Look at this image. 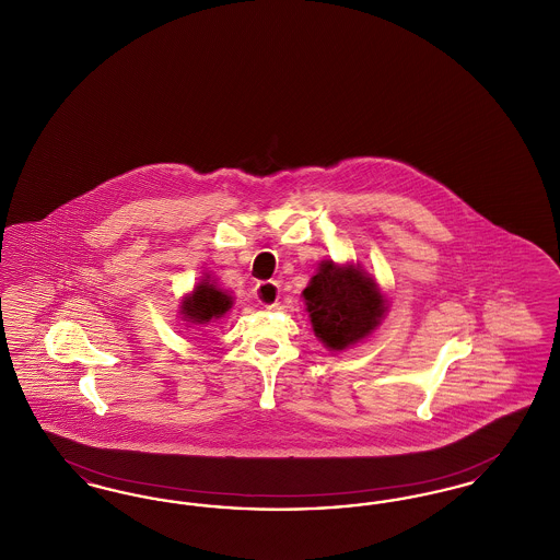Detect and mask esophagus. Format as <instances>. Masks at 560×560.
Segmentation results:
<instances>
[{"label": "esophagus", "mask_w": 560, "mask_h": 560, "mask_svg": "<svg viewBox=\"0 0 560 560\" xmlns=\"http://www.w3.org/2000/svg\"><path fill=\"white\" fill-rule=\"evenodd\" d=\"M256 298L267 308H275L279 304V285L275 281H262L256 285Z\"/></svg>", "instance_id": "1"}]
</instances>
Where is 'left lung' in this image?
I'll use <instances>...</instances> for the list:
<instances>
[{
  "instance_id": "8db88e82",
  "label": "left lung",
  "mask_w": 560,
  "mask_h": 560,
  "mask_svg": "<svg viewBox=\"0 0 560 560\" xmlns=\"http://www.w3.org/2000/svg\"><path fill=\"white\" fill-rule=\"evenodd\" d=\"M302 298L315 336L334 352L368 340L388 313V295L359 262L323 260Z\"/></svg>"
}]
</instances>
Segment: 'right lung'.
I'll list each match as a JSON object with an SVG mask.
<instances>
[{"instance_id":"right-lung-1","label":"right lung","mask_w":560,"mask_h":560,"mask_svg":"<svg viewBox=\"0 0 560 560\" xmlns=\"http://www.w3.org/2000/svg\"><path fill=\"white\" fill-rule=\"evenodd\" d=\"M233 293L222 290L210 275H206L190 292L183 295L180 320H185V327H203L212 320L222 319L233 308Z\"/></svg>"}]
</instances>
